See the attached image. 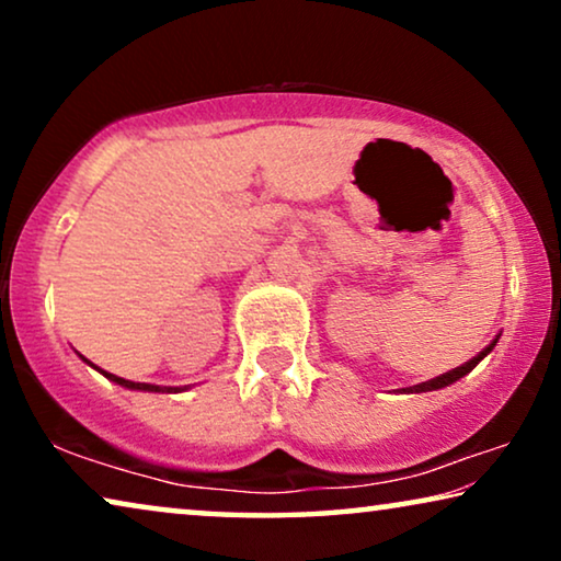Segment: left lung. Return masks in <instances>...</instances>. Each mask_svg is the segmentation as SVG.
Returning a JSON list of instances; mask_svg holds the SVG:
<instances>
[{
  "mask_svg": "<svg viewBox=\"0 0 561 561\" xmlns=\"http://www.w3.org/2000/svg\"><path fill=\"white\" fill-rule=\"evenodd\" d=\"M495 342H497V336H495V340H493V342H490V344H488V347H485V350H482V352H478V355H474L472 359H467V363H465V365H459V367H455V370L444 373V375H439V378H432V380H426V382H419V386L403 388V390H409V393H426V390H439V388H447V386H451V382H457L459 378H465V375H467V373H470V370H472V367H474V365H478V363H480V359H482V357H485L490 350H493V347H495Z\"/></svg>",
  "mask_w": 561,
  "mask_h": 561,
  "instance_id": "8db88e82",
  "label": "left lung"
}]
</instances>
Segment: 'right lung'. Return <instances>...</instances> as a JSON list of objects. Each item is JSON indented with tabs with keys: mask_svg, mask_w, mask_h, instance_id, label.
<instances>
[{
	"mask_svg": "<svg viewBox=\"0 0 561 561\" xmlns=\"http://www.w3.org/2000/svg\"><path fill=\"white\" fill-rule=\"evenodd\" d=\"M87 359V357H83ZM89 363V359H87ZM91 365V363H89ZM106 378L110 380H114L117 382V386H122V388H129V390H148V393H171V390H179V388H160V386H150V382H135V380H125V378H117V375H112V373H106V370H102Z\"/></svg>",
	"mask_w": 561,
	"mask_h": 561,
	"instance_id": "1",
	"label": "right lung"
}]
</instances>
